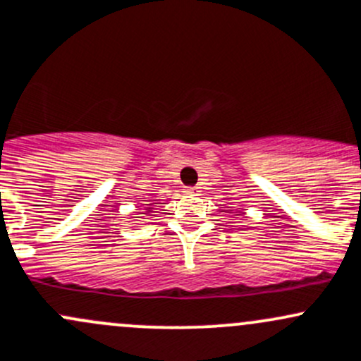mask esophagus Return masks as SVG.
I'll list each match as a JSON object with an SVG mask.
<instances>
[{"label": "esophagus", "instance_id": "obj_1", "mask_svg": "<svg viewBox=\"0 0 361 361\" xmlns=\"http://www.w3.org/2000/svg\"><path fill=\"white\" fill-rule=\"evenodd\" d=\"M197 192H199V188H197V187H188L187 188V193H197Z\"/></svg>", "mask_w": 361, "mask_h": 361}]
</instances>
